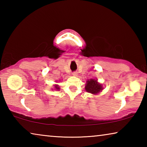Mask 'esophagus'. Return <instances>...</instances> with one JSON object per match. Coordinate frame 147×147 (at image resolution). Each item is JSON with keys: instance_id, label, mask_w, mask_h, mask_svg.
Listing matches in <instances>:
<instances>
[{"instance_id": "34e87169", "label": "esophagus", "mask_w": 147, "mask_h": 147, "mask_svg": "<svg viewBox=\"0 0 147 147\" xmlns=\"http://www.w3.org/2000/svg\"><path fill=\"white\" fill-rule=\"evenodd\" d=\"M73 76H76L77 75H78V73H77V72H73Z\"/></svg>"}]
</instances>
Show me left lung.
<instances>
[{"instance_id": "left-lung-1", "label": "left lung", "mask_w": 147, "mask_h": 147, "mask_svg": "<svg viewBox=\"0 0 147 147\" xmlns=\"http://www.w3.org/2000/svg\"><path fill=\"white\" fill-rule=\"evenodd\" d=\"M85 89L87 92L93 94H96L102 90L103 88L102 84H99L97 80L90 79L87 81Z\"/></svg>"}]
</instances>
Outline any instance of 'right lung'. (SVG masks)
I'll use <instances>...</instances> for the list:
<instances>
[{
	"label": "right lung",
	"mask_w": 147,
	"mask_h": 147,
	"mask_svg": "<svg viewBox=\"0 0 147 147\" xmlns=\"http://www.w3.org/2000/svg\"><path fill=\"white\" fill-rule=\"evenodd\" d=\"M54 88H55L56 90H59V87L58 85H57V84H56V85H54Z\"/></svg>",
	"instance_id": "add662e5"
}]
</instances>
